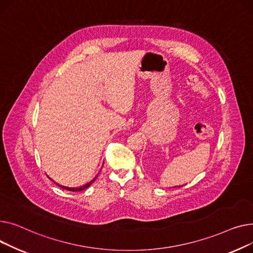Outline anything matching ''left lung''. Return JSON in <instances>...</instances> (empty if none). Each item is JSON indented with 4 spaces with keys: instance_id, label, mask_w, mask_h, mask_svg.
<instances>
[{
    "instance_id": "1",
    "label": "left lung",
    "mask_w": 253,
    "mask_h": 253,
    "mask_svg": "<svg viewBox=\"0 0 253 253\" xmlns=\"http://www.w3.org/2000/svg\"><path fill=\"white\" fill-rule=\"evenodd\" d=\"M179 187H182V186H179Z\"/></svg>"
}]
</instances>
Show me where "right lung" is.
Here are the masks:
<instances>
[{
    "label": "right lung",
    "instance_id": "1",
    "mask_svg": "<svg viewBox=\"0 0 253 253\" xmlns=\"http://www.w3.org/2000/svg\"><path fill=\"white\" fill-rule=\"evenodd\" d=\"M97 176L98 175H96L95 177H94V179L91 181V182H88L87 184H85V185H84V186H82V187H78V188H72V187H65V186H62V185H59V184H57L56 182H54L56 185H58L59 187H60V188H62V189H64V190H67V191H72V192H78V191H83V190H84V189H86V188H88V187H90L93 183H94V181L97 179ZM49 177V176H48ZM49 179H50V177H49Z\"/></svg>",
    "mask_w": 253,
    "mask_h": 253
}]
</instances>
